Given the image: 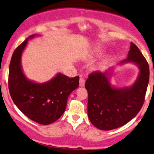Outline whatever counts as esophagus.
Masks as SVG:
<instances>
[{
  "label": "esophagus",
  "mask_w": 154,
  "mask_h": 154,
  "mask_svg": "<svg viewBox=\"0 0 154 154\" xmlns=\"http://www.w3.org/2000/svg\"><path fill=\"white\" fill-rule=\"evenodd\" d=\"M85 80L81 77L80 79V86H81V87H84V86H85Z\"/></svg>",
  "instance_id": "obj_1"
}]
</instances>
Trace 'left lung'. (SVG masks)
<instances>
[{
  "label": "left lung",
  "mask_w": 154,
  "mask_h": 154,
  "mask_svg": "<svg viewBox=\"0 0 154 154\" xmlns=\"http://www.w3.org/2000/svg\"><path fill=\"white\" fill-rule=\"evenodd\" d=\"M126 63L134 64L139 69L137 77L131 85L118 88L112 85V68L104 72H94L86 80L88 116L98 129L112 130L121 127L134 118L142 108L149 82V66L132 42L127 58L118 65Z\"/></svg>",
  "instance_id": "1"
}]
</instances>
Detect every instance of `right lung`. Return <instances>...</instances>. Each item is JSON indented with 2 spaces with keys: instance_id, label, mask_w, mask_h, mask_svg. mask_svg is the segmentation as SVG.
<instances>
[{
  "instance_id": "right-lung-1",
  "label": "right lung",
  "mask_w": 154,
  "mask_h": 154,
  "mask_svg": "<svg viewBox=\"0 0 154 154\" xmlns=\"http://www.w3.org/2000/svg\"><path fill=\"white\" fill-rule=\"evenodd\" d=\"M37 36L28 37L14 50L9 66L8 89L15 105L25 116L38 124L48 125L63 114L69 96L78 88L79 77L69 78L58 73L42 83L29 80L23 72L22 55L28 41Z\"/></svg>"
}]
</instances>
